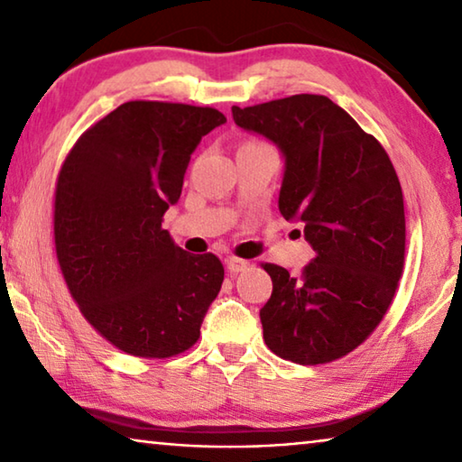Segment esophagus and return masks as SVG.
Listing matches in <instances>:
<instances>
[{
    "label": "esophagus",
    "instance_id": "esophagus-1",
    "mask_svg": "<svg viewBox=\"0 0 462 462\" xmlns=\"http://www.w3.org/2000/svg\"><path fill=\"white\" fill-rule=\"evenodd\" d=\"M226 267H228V271L232 273V275H236V273L245 271L248 267V261L245 259H236V256H230L228 261H226Z\"/></svg>",
    "mask_w": 462,
    "mask_h": 462
}]
</instances>
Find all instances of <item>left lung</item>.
<instances>
[{
    "label": "left lung",
    "instance_id": "left-lung-1",
    "mask_svg": "<svg viewBox=\"0 0 462 462\" xmlns=\"http://www.w3.org/2000/svg\"><path fill=\"white\" fill-rule=\"evenodd\" d=\"M232 118L283 154L279 212L303 224L316 250L301 277L263 264L273 281L263 338L285 361H336L365 342L395 295L405 254L400 179L385 148L326 96L234 106Z\"/></svg>",
    "mask_w": 462,
    "mask_h": 462
}]
</instances>
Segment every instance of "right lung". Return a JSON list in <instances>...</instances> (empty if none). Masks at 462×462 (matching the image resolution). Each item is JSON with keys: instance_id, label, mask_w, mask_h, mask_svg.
<instances>
[{"instance_id": "right-lung-1", "label": "right lung", "mask_w": 462, "mask_h": 462, "mask_svg": "<svg viewBox=\"0 0 462 462\" xmlns=\"http://www.w3.org/2000/svg\"><path fill=\"white\" fill-rule=\"evenodd\" d=\"M214 107L128 101L77 140L54 193V246L85 319L124 353L191 348L220 293L216 254H189L162 230Z\"/></svg>"}]
</instances>
